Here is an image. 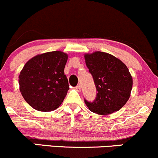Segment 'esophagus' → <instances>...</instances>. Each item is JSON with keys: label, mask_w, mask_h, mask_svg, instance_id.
I'll return each instance as SVG.
<instances>
[{"label": "esophagus", "mask_w": 158, "mask_h": 158, "mask_svg": "<svg viewBox=\"0 0 158 158\" xmlns=\"http://www.w3.org/2000/svg\"><path fill=\"white\" fill-rule=\"evenodd\" d=\"M76 89L77 91H79V92H80L81 89H82V86H81V85H78L76 87Z\"/></svg>", "instance_id": "1"}]
</instances>
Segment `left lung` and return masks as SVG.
<instances>
[{
    "mask_svg": "<svg viewBox=\"0 0 158 158\" xmlns=\"http://www.w3.org/2000/svg\"><path fill=\"white\" fill-rule=\"evenodd\" d=\"M97 94L93 101L85 103L93 113L110 114L122 108L130 96L132 78L127 66L114 56L96 51L85 55Z\"/></svg>",
    "mask_w": 158,
    "mask_h": 158,
    "instance_id": "8db88e82",
    "label": "left lung"
}]
</instances>
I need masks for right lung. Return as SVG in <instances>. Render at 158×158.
Listing matches in <instances>:
<instances>
[{"mask_svg": "<svg viewBox=\"0 0 158 158\" xmlns=\"http://www.w3.org/2000/svg\"><path fill=\"white\" fill-rule=\"evenodd\" d=\"M67 54L51 51L29 60L19 76L21 94L33 108L43 112L57 109L69 85L64 74Z\"/></svg>", "mask_w": 158, "mask_h": 158, "instance_id": "obj_1", "label": "right lung"}]
</instances>
